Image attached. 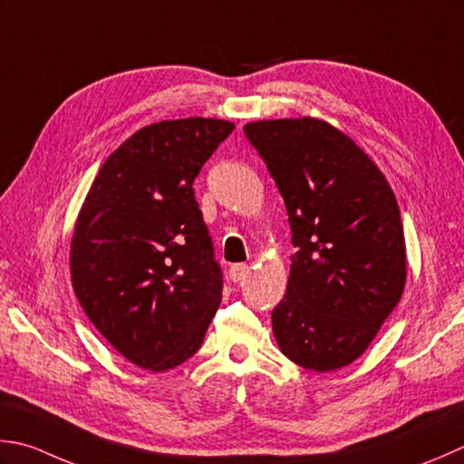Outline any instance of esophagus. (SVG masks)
Segmentation results:
<instances>
[{"mask_svg": "<svg viewBox=\"0 0 464 464\" xmlns=\"http://www.w3.org/2000/svg\"><path fill=\"white\" fill-rule=\"evenodd\" d=\"M247 274H249V266H245V263H237V266H231V269H229V277H231V281H235V284L243 281L245 277H247Z\"/></svg>", "mask_w": 464, "mask_h": 464, "instance_id": "34e87169", "label": "esophagus"}]
</instances>
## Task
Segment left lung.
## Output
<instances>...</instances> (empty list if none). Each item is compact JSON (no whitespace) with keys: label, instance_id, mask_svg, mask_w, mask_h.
I'll return each mask as SVG.
<instances>
[{"label":"left lung","instance_id":"1","mask_svg":"<svg viewBox=\"0 0 464 464\" xmlns=\"http://www.w3.org/2000/svg\"><path fill=\"white\" fill-rule=\"evenodd\" d=\"M289 215L285 295L271 312L277 346L297 366L352 364L401 302L406 245L386 177L350 136L317 118L245 124Z\"/></svg>","mask_w":464,"mask_h":464}]
</instances>
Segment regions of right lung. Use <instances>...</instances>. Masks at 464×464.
Instances as JSON below:
<instances>
[{
  "label": "right lung",
  "instance_id": "obj_1",
  "mask_svg": "<svg viewBox=\"0 0 464 464\" xmlns=\"http://www.w3.org/2000/svg\"><path fill=\"white\" fill-rule=\"evenodd\" d=\"M233 129L201 116L144 126L106 159L80 208L72 285L96 330L139 368L183 364L221 304L193 180Z\"/></svg>",
  "mask_w": 464,
  "mask_h": 464
}]
</instances>
